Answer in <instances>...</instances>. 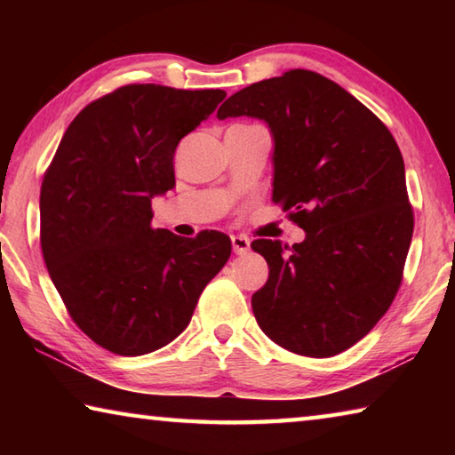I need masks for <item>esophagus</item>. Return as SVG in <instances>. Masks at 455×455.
Listing matches in <instances>:
<instances>
[{"instance_id": "1", "label": "esophagus", "mask_w": 455, "mask_h": 455, "mask_svg": "<svg viewBox=\"0 0 455 455\" xmlns=\"http://www.w3.org/2000/svg\"><path fill=\"white\" fill-rule=\"evenodd\" d=\"M230 243H233V251L236 255H244V252L251 249V241L243 235H233L230 236Z\"/></svg>"}]
</instances>
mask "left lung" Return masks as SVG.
<instances>
[{
    "label": "left lung",
    "mask_w": 455,
    "mask_h": 455,
    "mask_svg": "<svg viewBox=\"0 0 455 455\" xmlns=\"http://www.w3.org/2000/svg\"><path fill=\"white\" fill-rule=\"evenodd\" d=\"M265 120L275 138L273 203L307 236L257 238L268 279L252 295L259 327L297 355H337L387 313L413 235L405 166L387 126L333 80L289 70L251 84L217 118Z\"/></svg>",
    "instance_id": "left-lung-1"
}]
</instances>
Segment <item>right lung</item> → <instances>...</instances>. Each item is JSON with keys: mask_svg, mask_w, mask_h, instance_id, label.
<instances>
[{"mask_svg": "<svg viewBox=\"0 0 455 455\" xmlns=\"http://www.w3.org/2000/svg\"><path fill=\"white\" fill-rule=\"evenodd\" d=\"M225 90L128 84L90 102L44 174L40 243L72 321L100 347L136 357L190 323L230 238L152 228L154 195L174 187V152Z\"/></svg>", "mask_w": 455, "mask_h": 455, "instance_id": "add662e5", "label": "right lung"}]
</instances>
